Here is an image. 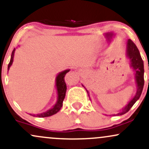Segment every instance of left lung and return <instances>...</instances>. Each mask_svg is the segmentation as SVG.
I'll use <instances>...</instances> for the list:
<instances>
[{"label": "left lung", "instance_id": "1", "mask_svg": "<svg viewBox=\"0 0 149 149\" xmlns=\"http://www.w3.org/2000/svg\"><path fill=\"white\" fill-rule=\"evenodd\" d=\"M125 53H126L127 58L129 59V61H130V68H132V71L134 72V79H135L136 86H137V91H136V93L134 97L129 101L128 103L124 107L121 111L120 112H118L117 114H112L113 116H116V115H117V116H120V115L125 114V113H127L130 109V108L133 106L134 103L139 100L141 94V92H142L143 88H144V61H143L142 58H141L140 53H139V49H137V46L130 39L127 41L126 52ZM81 85L86 89V91H87V93H88L89 96V92L85 88L83 84ZM89 98H90V96H89Z\"/></svg>", "mask_w": 149, "mask_h": 149}]
</instances>
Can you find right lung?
I'll return each mask as SVG.
<instances>
[{"label":"right lung","mask_w":149,"mask_h":149,"mask_svg":"<svg viewBox=\"0 0 149 149\" xmlns=\"http://www.w3.org/2000/svg\"><path fill=\"white\" fill-rule=\"evenodd\" d=\"M16 49L15 48L12 51V54H11V58H10V61L8 64V70H10V68L11 67L13 63V59H14V56H15V52ZM70 70L68 69L65 70L61 72L58 74H57L56 77V91H57V101L56 102V104L52 107L51 109L47 110L45 112L41 113H37V114H30L32 115L33 116L36 117H39V118H44V117H48L51 116L52 115L56 113L58 111H59L61 109L63 106V100L65 98V93L66 90H67V86H66V84L65 82L64 77L65 76V74L69 72Z\"/></svg>","instance_id":"right-lung-1"}]
</instances>
